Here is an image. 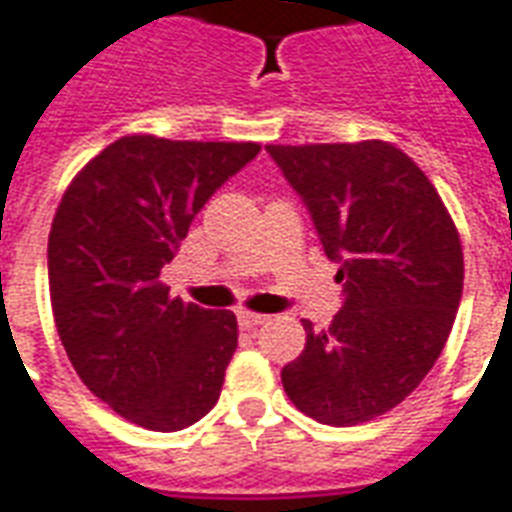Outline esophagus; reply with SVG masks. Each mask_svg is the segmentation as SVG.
<instances>
[{
  "label": "esophagus",
  "mask_w": 512,
  "mask_h": 512,
  "mask_svg": "<svg viewBox=\"0 0 512 512\" xmlns=\"http://www.w3.org/2000/svg\"><path fill=\"white\" fill-rule=\"evenodd\" d=\"M270 316H261V313H251V311H242L237 316V322H240L242 330H253V327H259V324H267Z\"/></svg>",
  "instance_id": "1"
}]
</instances>
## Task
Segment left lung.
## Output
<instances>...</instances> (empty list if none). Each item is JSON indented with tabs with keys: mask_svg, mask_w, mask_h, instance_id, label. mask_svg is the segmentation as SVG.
Listing matches in <instances>:
<instances>
[{
	"mask_svg": "<svg viewBox=\"0 0 512 512\" xmlns=\"http://www.w3.org/2000/svg\"><path fill=\"white\" fill-rule=\"evenodd\" d=\"M324 253L343 308L305 319V349L281 371L292 404L324 425H360L404 401L434 368L464 292L461 237L439 193L387 141L267 144Z\"/></svg>",
	"mask_w": 512,
	"mask_h": 512,
	"instance_id": "8db88e82",
	"label": "left lung"
}]
</instances>
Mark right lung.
Instances as JSON below:
<instances>
[{
  "label": "right lung",
  "instance_id": "add662e5",
  "mask_svg": "<svg viewBox=\"0 0 512 512\" xmlns=\"http://www.w3.org/2000/svg\"><path fill=\"white\" fill-rule=\"evenodd\" d=\"M253 141L122 136L67 185L48 234V292L70 363L117 414L182 431L218 404L237 316L160 283L212 193L259 155Z\"/></svg>",
  "mask_w": 512,
  "mask_h": 512
}]
</instances>
